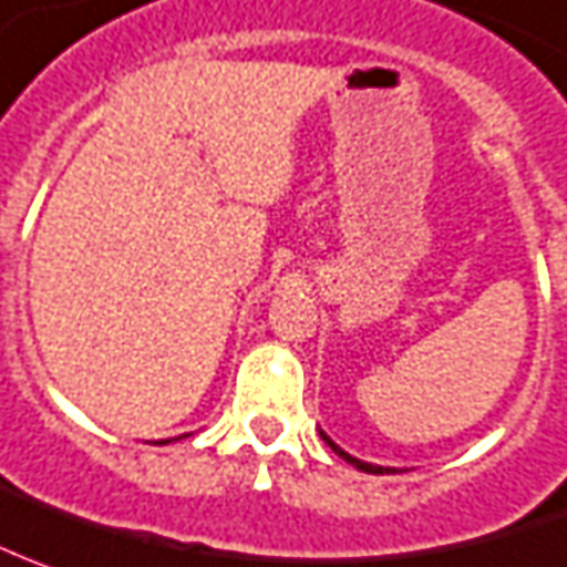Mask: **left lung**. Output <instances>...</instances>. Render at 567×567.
I'll return each mask as SVG.
<instances>
[{
  "label": "left lung",
  "mask_w": 567,
  "mask_h": 567,
  "mask_svg": "<svg viewBox=\"0 0 567 567\" xmlns=\"http://www.w3.org/2000/svg\"><path fill=\"white\" fill-rule=\"evenodd\" d=\"M319 434H322V431H319ZM322 441H326V444L332 446L334 453H338V456H341V460H348L350 465H357V468H360V472H369V475H384V472H394V468H381V465H372V462H360V460H353V456H350V453H344V450H341V446H334L332 441H329V437H326V434H322Z\"/></svg>",
  "instance_id": "left-lung-1"
}]
</instances>
